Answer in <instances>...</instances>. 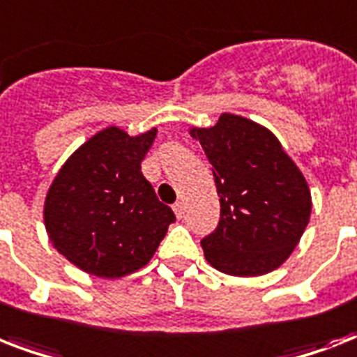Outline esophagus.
Returning <instances> with one entry per match:
<instances>
[{"mask_svg":"<svg viewBox=\"0 0 357 357\" xmlns=\"http://www.w3.org/2000/svg\"><path fill=\"white\" fill-rule=\"evenodd\" d=\"M172 209L174 213H176V217L178 218L183 217V204H181V202H176V204L172 206Z\"/></svg>","mask_w":357,"mask_h":357,"instance_id":"34e87169","label":"esophagus"}]
</instances>
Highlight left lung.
I'll return each instance as SVG.
<instances>
[{"mask_svg": "<svg viewBox=\"0 0 357 357\" xmlns=\"http://www.w3.org/2000/svg\"><path fill=\"white\" fill-rule=\"evenodd\" d=\"M220 198L215 231L202 238L207 261L231 276H259L287 259L311 215L304 176L280 140L252 120L222 114L215 128L192 129Z\"/></svg>", "mask_w": 357, "mask_h": 357, "instance_id": "left-lung-1", "label": "left lung"}]
</instances>
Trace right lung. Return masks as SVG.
I'll list each match as a JSON object with an SVG mask.
<instances>
[{"label":"right lung","instance_id":"obj_1","mask_svg":"<svg viewBox=\"0 0 357 357\" xmlns=\"http://www.w3.org/2000/svg\"><path fill=\"white\" fill-rule=\"evenodd\" d=\"M153 139L155 129L139 137L103 129L53 179L44 206L47 235L81 271L100 278L139 271L176 222L140 170Z\"/></svg>","mask_w":357,"mask_h":357}]
</instances>
